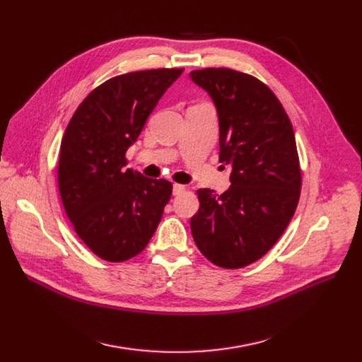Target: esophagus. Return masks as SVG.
<instances>
[{"mask_svg": "<svg viewBox=\"0 0 362 362\" xmlns=\"http://www.w3.org/2000/svg\"><path fill=\"white\" fill-rule=\"evenodd\" d=\"M183 192H185V186H183V185H177V183L173 185V195H175V197H179V195H182Z\"/></svg>", "mask_w": 362, "mask_h": 362, "instance_id": "34e87169", "label": "esophagus"}]
</instances>
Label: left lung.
<instances>
[{
	"instance_id": "obj_1",
	"label": "left lung",
	"mask_w": 362,
	"mask_h": 362,
	"mask_svg": "<svg viewBox=\"0 0 362 362\" xmlns=\"http://www.w3.org/2000/svg\"><path fill=\"white\" fill-rule=\"evenodd\" d=\"M189 78L216 105L220 163L232 170L224 194L198 191L192 236L213 264L242 269L273 248L295 214L300 168L293 127L272 89L254 76L211 67Z\"/></svg>"
}]
</instances>
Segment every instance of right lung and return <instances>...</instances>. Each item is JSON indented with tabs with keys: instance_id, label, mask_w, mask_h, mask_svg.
I'll return each mask as SVG.
<instances>
[{
	"instance_id": "add662e5",
	"label": "right lung",
	"mask_w": 362,
	"mask_h": 362,
	"mask_svg": "<svg viewBox=\"0 0 362 362\" xmlns=\"http://www.w3.org/2000/svg\"><path fill=\"white\" fill-rule=\"evenodd\" d=\"M183 69L116 76L76 110L60 146L59 187L76 233L100 258L130 259L145 250L171 197L170 182L124 168L164 92Z\"/></svg>"
}]
</instances>
